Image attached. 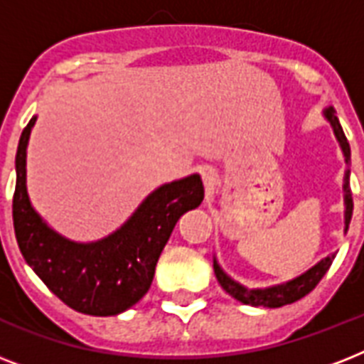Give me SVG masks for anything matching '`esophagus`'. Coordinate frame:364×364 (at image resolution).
<instances>
[{"instance_id": "esophagus-1", "label": "esophagus", "mask_w": 364, "mask_h": 364, "mask_svg": "<svg viewBox=\"0 0 364 364\" xmlns=\"http://www.w3.org/2000/svg\"><path fill=\"white\" fill-rule=\"evenodd\" d=\"M202 179H204L205 187H211V185L215 183V176H213V171H211L210 168H204V170H202Z\"/></svg>"}]
</instances>
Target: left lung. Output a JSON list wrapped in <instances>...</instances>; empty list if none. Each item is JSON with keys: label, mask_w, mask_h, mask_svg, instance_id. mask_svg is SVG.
<instances>
[{"label": "left lung", "mask_w": 364, "mask_h": 364, "mask_svg": "<svg viewBox=\"0 0 364 364\" xmlns=\"http://www.w3.org/2000/svg\"><path fill=\"white\" fill-rule=\"evenodd\" d=\"M323 117L331 122L333 126V132L336 139H338L340 147H342V153H344L346 164H350L351 159V151H350V143L346 139V134L340 126L338 117H336V111L334 107H327L323 111ZM344 232H348V227H350L351 221V213H353V198H351V188H350V170H346L344 176ZM336 255L331 253L328 257L321 259L316 266H311L310 270H306L304 274H300L299 277L294 279H289L285 283H279V285H272V287L266 289H247L243 287L242 283L234 282L232 277L228 276L227 272L223 270L217 259L213 257V270H215L217 282L221 283V287L227 291L230 296H234L236 300H240L242 304L249 306H264V308H282L285 304H293L296 300H300L302 296L310 293L316 289V285L321 282V277L327 274V270L333 264V260Z\"/></svg>", "instance_id": "left-lung-1"}]
</instances>
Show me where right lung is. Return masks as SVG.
I'll use <instances>...</instances> for the list:
<instances>
[{
	"instance_id": "add662e5",
	"label": "right lung",
	"mask_w": 364,
	"mask_h": 364,
	"mask_svg": "<svg viewBox=\"0 0 364 364\" xmlns=\"http://www.w3.org/2000/svg\"><path fill=\"white\" fill-rule=\"evenodd\" d=\"M37 117L16 149L13 223L20 253L64 304L88 316H117L151 287L159 257L183 213L204 200L198 173L154 188L130 219L98 242H73L48 227L33 210L26 187V149Z\"/></svg>"
}]
</instances>
